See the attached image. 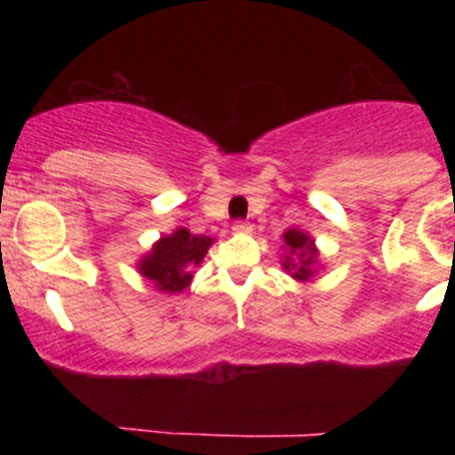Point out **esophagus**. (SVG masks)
Masks as SVG:
<instances>
[{"instance_id":"34e87169","label":"esophagus","mask_w":455,"mask_h":455,"mask_svg":"<svg viewBox=\"0 0 455 455\" xmlns=\"http://www.w3.org/2000/svg\"><path fill=\"white\" fill-rule=\"evenodd\" d=\"M232 230L236 232V235H243V232H251V223H246V220H236L235 225H232Z\"/></svg>"}]
</instances>
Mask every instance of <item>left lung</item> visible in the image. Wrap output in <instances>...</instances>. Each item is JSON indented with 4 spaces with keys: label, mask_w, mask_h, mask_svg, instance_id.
<instances>
[{
    "label": "left lung",
    "mask_w": 455,
    "mask_h": 455,
    "mask_svg": "<svg viewBox=\"0 0 455 455\" xmlns=\"http://www.w3.org/2000/svg\"><path fill=\"white\" fill-rule=\"evenodd\" d=\"M284 239V255H283V268L299 283H312V277L316 275L323 264L319 259V248H316L315 239L307 232L299 230V228H289L283 235Z\"/></svg>",
    "instance_id": "left-lung-1"
}]
</instances>
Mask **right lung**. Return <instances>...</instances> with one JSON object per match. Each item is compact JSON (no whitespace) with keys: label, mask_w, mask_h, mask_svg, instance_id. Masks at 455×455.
Returning a JSON list of instances; mask_svg holds the SVG:
<instances>
[{"label":"right lung","mask_w":455,"mask_h":455,"mask_svg":"<svg viewBox=\"0 0 455 455\" xmlns=\"http://www.w3.org/2000/svg\"><path fill=\"white\" fill-rule=\"evenodd\" d=\"M214 243L212 236L191 235L187 228H178L171 235H164L152 243L150 251L136 262V268L156 291L182 293L191 284L193 268L207 255Z\"/></svg>","instance_id":"right-lung-1"}]
</instances>
